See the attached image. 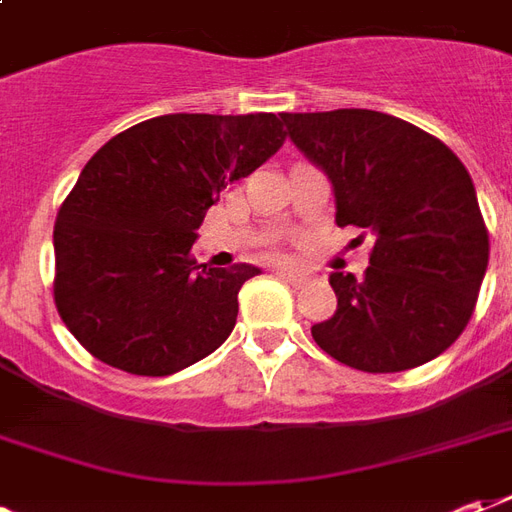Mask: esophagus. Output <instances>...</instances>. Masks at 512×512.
<instances>
[{
  "instance_id": "34e87169",
  "label": "esophagus",
  "mask_w": 512,
  "mask_h": 512,
  "mask_svg": "<svg viewBox=\"0 0 512 512\" xmlns=\"http://www.w3.org/2000/svg\"><path fill=\"white\" fill-rule=\"evenodd\" d=\"M275 275H278V278H283V281L294 283V286H302V283L308 281V275H305V272H294V270H278V272H275Z\"/></svg>"
}]
</instances>
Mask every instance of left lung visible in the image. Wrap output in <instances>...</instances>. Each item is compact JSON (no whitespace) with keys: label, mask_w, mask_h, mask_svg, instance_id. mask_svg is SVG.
I'll use <instances>...</instances> for the list:
<instances>
[{"label":"left lung","mask_w":512,"mask_h":512,"mask_svg":"<svg viewBox=\"0 0 512 512\" xmlns=\"http://www.w3.org/2000/svg\"><path fill=\"white\" fill-rule=\"evenodd\" d=\"M281 119L333 182L335 223L374 237L363 278L330 275L338 311L313 324V341L365 374L439 357L472 319L488 267L486 220L464 163L436 136L382 111Z\"/></svg>","instance_id":"left-lung-1"}]
</instances>
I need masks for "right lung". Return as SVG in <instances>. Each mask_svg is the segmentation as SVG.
Returning a JSON list of instances; mask_svg holds the SVG:
<instances>
[{
	"label": "right lung",
	"mask_w": 512,
	"mask_h": 512,
	"mask_svg": "<svg viewBox=\"0 0 512 512\" xmlns=\"http://www.w3.org/2000/svg\"><path fill=\"white\" fill-rule=\"evenodd\" d=\"M278 114H166L89 158L54 223V302L100 363L169 376L199 363L237 324L259 267H210L190 253L220 190L283 147Z\"/></svg>",
	"instance_id": "add662e5"
}]
</instances>
